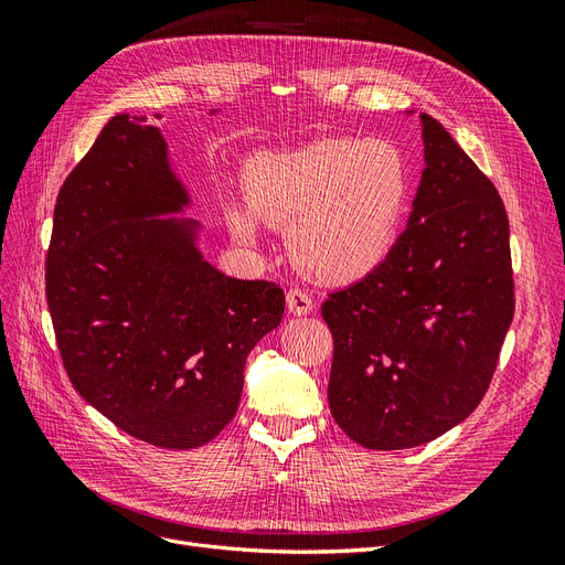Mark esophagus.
Wrapping results in <instances>:
<instances>
[{
	"mask_svg": "<svg viewBox=\"0 0 565 565\" xmlns=\"http://www.w3.org/2000/svg\"><path fill=\"white\" fill-rule=\"evenodd\" d=\"M287 309H289V313H295V316H306V313L313 311V299H311L309 292H303V289L292 287L287 292Z\"/></svg>",
	"mask_w": 565,
	"mask_h": 565,
	"instance_id": "1",
	"label": "esophagus"
}]
</instances>
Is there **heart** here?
<instances>
[{
	"label": "heart",
	"instance_id": "b5f03b06",
	"mask_svg": "<svg viewBox=\"0 0 565 565\" xmlns=\"http://www.w3.org/2000/svg\"><path fill=\"white\" fill-rule=\"evenodd\" d=\"M247 207L226 221L256 243L259 217L287 231L292 262L320 282H353L380 268L396 247L409 202V164L382 139H320L295 150L262 152L243 177Z\"/></svg>",
	"mask_w": 565,
	"mask_h": 565
}]
</instances>
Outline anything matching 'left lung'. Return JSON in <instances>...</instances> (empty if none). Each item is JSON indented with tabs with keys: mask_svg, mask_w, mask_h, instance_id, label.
<instances>
[{
	"mask_svg": "<svg viewBox=\"0 0 565 565\" xmlns=\"http://www.w3.org/2000/svg\"><path fill=\"white\" fill-rule=\"evenodd\" d=\"M424 172L396 247L332 292L328 401L358 446H424L483 401L514 318L509 218L498 188L422 113Z\"/></svg>",
	"mask_w": 565,
	"mask_h": 565,
	"instance_id": "obj_1",
	"label": "left lung"
}]
</instances>
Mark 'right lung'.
<instances>
[{
    "instance_id": "1",
    "label": "right lung",
    "mask_w": 565,
    "mask_h": 565,
    "mask_svg": "<svg viewBox=\"0 0 565 565\" xmlns=\"http://www.w3.org/2000/svg\"><path fill=\"white\" fill-rule=\"evenodd\" d=\"M188 204L162 131L115 115L65 179L46 252L67 377L119 429L169 450L235 417L247 355L285 313L276 282L204 262L200 224L177 218Z\"/></svg>"
}]
</instances>
